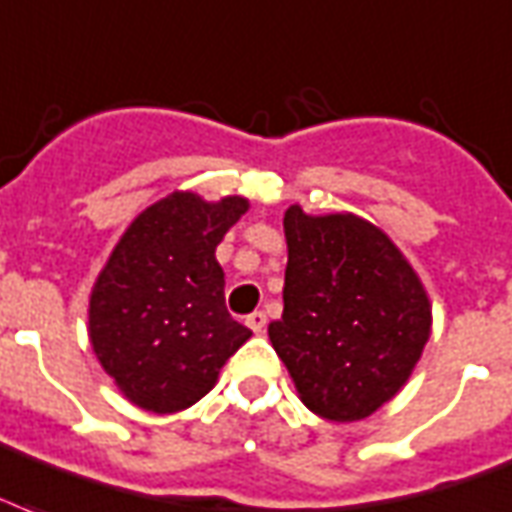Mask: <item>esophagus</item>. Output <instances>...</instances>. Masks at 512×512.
<instances>
[{"label":"esophagus","instance_id":"1","mask_svg":"<svg viewBox=\"0 0 512 512\" xmlns=\"http://www.w3.org/2000/svg\"><path fill=\"white\" fill-rule=\"evenodd\" d=\"M247 327H249V330H252V333H257V335L263 333V330H265V314H263V311H255V314H249V317H247Z\"/></svg>","mask_w":512,"mask_h":512}]
</instances>
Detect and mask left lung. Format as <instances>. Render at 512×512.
Returning a JSON list of instances; mask_svg holds the SVG:
<instances>
[{
    "instance_id": "1",
    "label": "left lung",
    "mask_w": 512,
    "mask_h": 512,
    "mask_svg": "<svg viewBox=\"0 0 512 512\" xmlns=\"http://www.w3.org/2000/svg\"><path fill=\"white\" fill-rule=\"evenodd\" d=\"M282 319L268 325L308 411L360 421L403 389L429 341L427 290L384 230L357 214L284 212Z\"/></svg>"
}]
</instances>
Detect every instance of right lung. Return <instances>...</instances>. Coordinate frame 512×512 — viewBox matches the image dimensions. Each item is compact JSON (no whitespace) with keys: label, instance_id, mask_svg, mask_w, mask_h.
I'll return each mask as SVG.
<instances>
[{"label":"right lung","instance_id":"right-lung-1","mask_svg":"<svg viewBox=\"0 0 512 512\" xmlns=\"http://www.w3.org/2000/svg\"><path fill=\"white\" fill-rule=\"evenodd\" d=\"M247 198L204 201L171 193L147 206L112 249L93 284L88 335L117 389L152 413L198 403L252 330L225 308L214 249Z\"/></svg>","mask_w":512,"mask_h":512}]
</instances>
